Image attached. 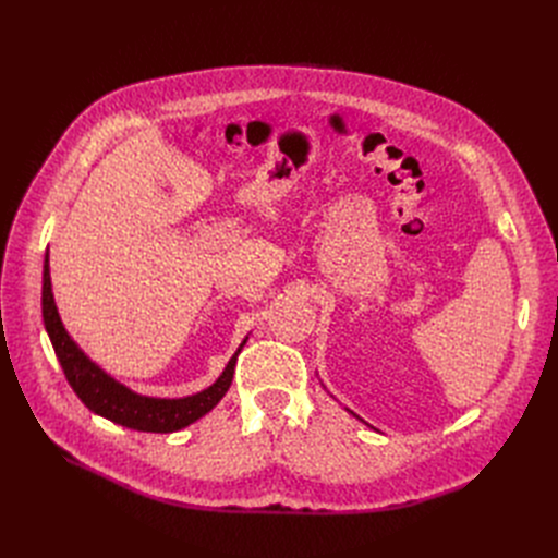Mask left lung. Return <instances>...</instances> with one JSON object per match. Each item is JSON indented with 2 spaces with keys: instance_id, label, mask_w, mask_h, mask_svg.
I'll return each mask as SVG.
<instances>
[{
  "instance_id": "left-lung-1",
  "label": "left lung",
  "mask_w": 558,
  "mask_h": 558,
  "mask_svg": "<svg viewBox=\"0 0 558 558\" xmlns=\"http://www.w3.org/2000/svg\"><path fill=\"white\" fill-rule=\"evenodd\" d=\"M350 414H353V412H350Z\"/></svg>"
}]
</instances>
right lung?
Here are the masks:
<instances>
[{
  "mask_svg": "<svg viewBox=\"0 0 558 558\" xmlns=\"http://www.w3.org/2000/svg\"><path fill=\"white\" fill-rule=\"evenodd\" d=\"M43 320H45L49 341L53 345V353L58 362H61L68 383L74 389V393L81 398V402L90 409V412L117 425H124L137 432H156V434L179 432L217 407V402L230 389L234 364H238V355L242 353V348L248 339L246 337L242 341L238 353L230 357V362L226 364L223 373L217 377V383L213 387L187 398H149V396H140L129 387L117 383V379H112L106 371H101L90 357H87L74 343V339L68 335L53 303L49 255H45V269H43Z\"/></svg>",
  "mask_w": 558,
  "mask_h": 558,
  "instance_id": "obj_1",
  "label": "right lung"
}]
</instances>
